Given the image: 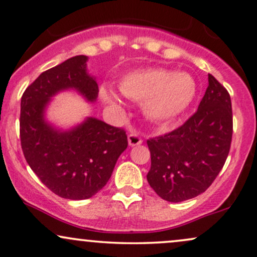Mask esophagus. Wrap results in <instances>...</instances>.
I'll list each match as a JSON object with an SVG mask.
<instances>
[{
	"label": "esophagus",
	"mask_w": 257,
	"mask_h": 257,
	"mask_svg": "<svg viewBox=\"0 0 257 257\" xmlns=\"http://www.w3.org/2000/svg\"><path fill=\"white\" fill-rule=\"evenodd\" d=\"M143 143V139H142L141 136H139L137 132H131L128 135V144L131 147H136V145H139Z\"/></svg>",
	"instance_id": "esophagus-1"
}]
</instances>
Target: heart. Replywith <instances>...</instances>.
<instances>
[{
    "label": "heart",
    "mask_w": 257,
    "mask_h": 257,
    "mask_svg": "<svg viewBox=\"0 0 257 257\" xmlns=\"http://www.w3.org/2000/svg\"><path fill=\"white\" fill-rule=\"evenodd\" d=\"M119 89L128 99L144 102V113L157 122H169L179 118L191 106L196 95V82L185 71L149 68L128 72L121 78ZM102 96L119 104V96L103 89Z\"/></svg>",
    "instance_id": "heart-1"
}]
</instances>
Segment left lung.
<instances>
[{"mask_svg": "<svg viewBox=\"0 0 257 257\" xmlns=\"http://www.w3.org/2000/svg\"><path fill=\"white\" fill-rule=\"evenodd\" d=\"M232 128L229 91L210 74L206 93L191 118L169 134L148 139L149 185L170 202L204 193L225 164Z\"/></svg>", "mask_w": 257, "mask_h": 257, "instance_id": "left-lung-1", "label": "left lung"}]
</instances>
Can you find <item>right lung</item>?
<instances>
[{
  "mask_svg": "<svg viewBox=\"0 0 257 257\" xmlns=\"http://www.w3.org/2000/svg\"><path fill=\"white\" fill-rule=\"evenodd\" d=\"M87 56H75L41 72L24 91L20 139L28 166L55 194L82 200L96 194L108 182L120 155L127 148L125 130L88 118L70 131L61 132L44 120L50 97L76 89L95 101L99 87L87 74Z\"/></svg>",
  "mask_w": 257,
  "mask_h": 257,
  "instance_id": "1",
  "label": "right lung"
}]
</instances>
